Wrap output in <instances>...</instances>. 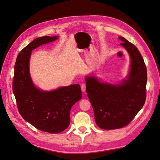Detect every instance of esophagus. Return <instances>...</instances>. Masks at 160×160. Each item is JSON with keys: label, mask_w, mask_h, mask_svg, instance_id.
Masks as SVG:
<instances>
[{"label": "esophagus", "mask_w": 160, "mask_h": 160, "mask_svg": "<svg viewBox=\"0 0 160 160\" xmlns=\"http://www.w3.org/2000/svg\"><path fill=\"white\" fill-rule=\"evenodd\" d=\"M81 88L82 92H85V89H86V85L85 83H82L81 85Z\"/></svg>", "instance_id": "obj_1"}]
</instances>
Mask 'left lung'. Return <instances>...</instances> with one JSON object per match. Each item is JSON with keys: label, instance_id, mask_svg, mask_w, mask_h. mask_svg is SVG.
I'll list each match as a JSON object with an SVG mask.
<instances>
[{"label": "left lung", "instance_id": "obj_1", "mask_svg": "<svg viewBox=\"0 0 160 160\" xmlns=\"http://www.w3.org/2000/svg\"><path fill=\"white\" fill-rule=\"evenodd\" d=\"M119 38L131 59L128 79L115 85L101 83L93 76L85 77L86 92L96 124L103 129L126 126L143 108L146 99L147 69L143 57L132 42L123 37Z\"/></svg>", "mask_w": 160, "mask_h": 160}]
</instances>
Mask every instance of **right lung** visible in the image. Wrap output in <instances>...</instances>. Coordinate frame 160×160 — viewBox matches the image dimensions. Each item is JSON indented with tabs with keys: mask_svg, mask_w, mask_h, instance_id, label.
Returning <instances> with one entry per match:
<instances>
[{
	"mask_svg": "<svg viewBox=\"0 0 160 160\" xmlns=\"http://www.w3.org/2000/svg\"><path fill=\"white\" fill-rule=\"evenodd\" d=\"M58 37L37 38L18 53L12 81V91L18 110L22 118L38 130L58 133L70 124V111L82 98L79 84L44 91L34 85L29 72L31 51L40 45L52 42Z\"/></svg>",
	"mask_w": 160,
	"mask_h": 160,
	"instance_id": "obj_1",
	"label": "right lung"
}]
</instances>
